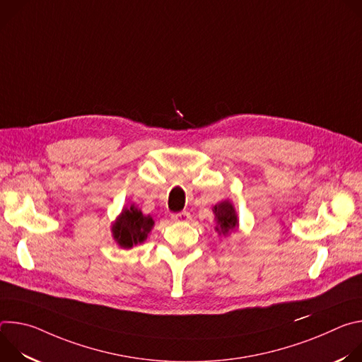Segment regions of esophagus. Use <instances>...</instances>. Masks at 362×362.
Here are the masks:
<instances>
[{"label": "esophagus", "mask_w": 362, "mask_h": 362, "mask_svg": "<svg viewBox=\"0 0 362 362\" xmlns=\"http://www.w3.org/2000/svg\"><path fill=\"white\" fill-rule=\"evenodd\" d=\"M172 221L175 222H187L190 219V214L183 211V212H177V214H172Z\"/></svg>", "instance_id": "esophagus-1"}]
</instances>
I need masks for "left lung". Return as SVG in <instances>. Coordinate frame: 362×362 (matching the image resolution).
I'll return each mask as SVG.
<instances>
[{"mask_svg":"<svg viewBox=\"0 0 362 362\" xmlns=\"http://www.w3.org/2000/svg\"><path fill=\"white\" fill-rule=\"evenodd\" d=\"M216 219H218V226L216 230L219 235H228L229 232L235 230L238 226V216L235 214V209L230 202L225 200L219 204L215 206L214 209Z\"/></svg>","mask_w":362,"mask_h":362,"instance_id":"8db88e82","label":"left lung"}]
</instances>
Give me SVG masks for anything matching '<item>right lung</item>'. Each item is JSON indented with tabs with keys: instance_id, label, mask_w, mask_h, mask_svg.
I'll use <instances>...</instances> for the list:
<instances>
[{
	"instance_id": "right-lung-1",
	"label": "right lung",
	"mask_w": 362,
	"mask_h": 362,
	"mask_svg": "<svg viewBox=\"0 0 362 362\" xmlns=\"http://www.w3.org/2000/svg\"><path fill=\"white\" fill-rule=\"evenodd\" d=\"M153 219L144 216L134 206L124 209L116 225L113 226L115 239L122 247H132L133 245L141 243L147 233L151 230Z\"/></svg>"
}]
</instances>
